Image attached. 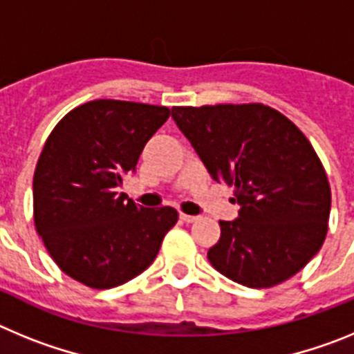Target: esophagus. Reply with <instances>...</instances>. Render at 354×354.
Segmentation results:
<instances>
[{"label":"esophagus","instance_id":"1","mask_svg":"<svg viewBox=\"0 0 354 354\" xmlns=\"http://www.w3.org/2000/svg\"><path fill=\"white\" fill-rule=\"evenodd\" d=\"M180 220H183L184 223H195V221L198 220V216H192V214H183V212H180Z\"/></svg>","mask_w":354,"mask_h":354}]
</instances>
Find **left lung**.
<instances>
[{"instance_id":"8db88e82","label":"left lung","mask_w":354,"mask_h":354,"mask_svg":"<svg viewBox=\"0 0 354 354\" xmlns=\"http://www.w3.org/2000/svg\"><path fill=\"white\" fill-rule=\"evenodd\" d=\"M171 118L239 204L236 220L220 221L212 268L252 289L305 268L323 246L331 207L326 171L305 134L264 104L171 108Z\"/></svg>"}]
</instances>
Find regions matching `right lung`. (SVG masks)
<instances>
[{
	"label": "right lung",
	"instance_id": "right-lung-1",
	"mask_svg": "<svg viewBox=\"0 0 354 354\" xmlns=\"http://www.w3.org/2000/svg\"><path fill=\"white\" fill-rule=\"evenodd\" d=\"M168 117L165 106L99 99L49 134L33 175V218L53 261L77 282L109 289L138 277L179 220L174 207L145 209L118 193Z\"/></svg>",
	"mask_w": 354,
	"mask_h": 354
}]
</instances>
